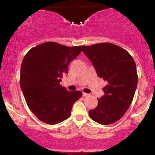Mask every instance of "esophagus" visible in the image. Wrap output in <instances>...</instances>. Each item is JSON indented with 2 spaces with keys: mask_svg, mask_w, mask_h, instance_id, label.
Masks as SVG:
<instances>
[{
  "mask_svg": "<svg viewBox=\"0 0 155 155\" xmlns=\"http://www.w3.org/2000/svg\"><path fill=\"white\" fill-rule=\"evenodd\" d=\"M88 95H89V94L85 93V92H83V93H82V96H83V97H86V96H87Z\"/></svg>",
  "mask_w": 155,
  "mask_h": 155,
  "instance_id": "obj_1",
  "label": "esophagus"
}]
</instances>
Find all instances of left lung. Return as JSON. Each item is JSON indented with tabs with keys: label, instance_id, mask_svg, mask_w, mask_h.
I'll return each mask as SVG.
<instances>
[{
	"label": "left lung",
	"instance_id": "left-lung-1",
	"mask_svg": "<svg viewBox=\"0 0 155 155\" xmlns=\"http://www.w3.org/2000/svg\"><path fill=\"white\" fill-rule=\"evenodd\" d=\"M97 76L108 82L97 107L89 111L92 120L101 124L114 123L132 103L137 84L136 65L131 55L115 44L101 43L82 46Z\"/></svg>",
	"mask_w": 155,
	"mask_h": 155
}]
</instances>
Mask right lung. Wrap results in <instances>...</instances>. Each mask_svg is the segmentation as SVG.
Listing matches in <instances>:
<instances>
[{
  "instance_id": "add662e5",
  "label": "right lung",
  "mask_w": 155,
  "mask_h": 155,
  "mask_svg": "<svg viewBox=\"0 0 155 155\" xmlns=\"http://www.w3.org/2000/svg\"><path fill=\"white\" fill-rule=\"evenodd\" d=\"M81 47H65L46 42L32 49L22 60L20 87L31 111L42 122L56 124L68 118L73 105L82 95L60 84L68 73V65Z\"/></svg>"
}]
</instances>
